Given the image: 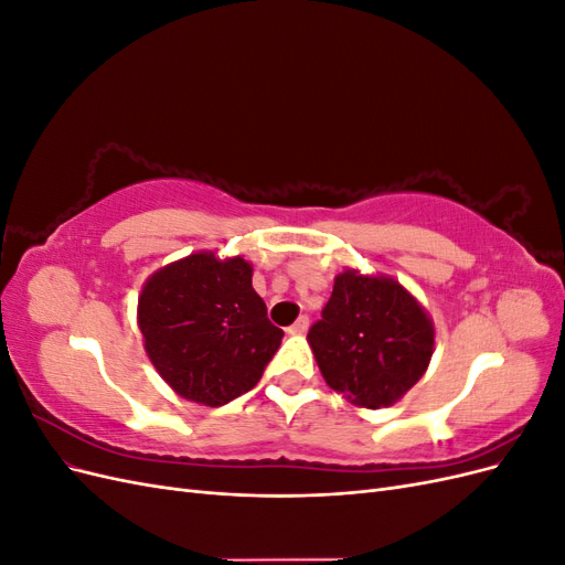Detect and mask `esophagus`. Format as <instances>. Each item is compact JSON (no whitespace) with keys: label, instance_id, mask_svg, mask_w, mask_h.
I'll use <instances>...</instances> for the list:
<instances>
[{"label":"esophagus","instance_id":"34e87169","mask_svg":"<svg viewBox=\"0 0 565 565\" xmlns=\"http://www.w3.org/2000/svg\"><path fill=\"white\" fill-rule=\"evenodd\" d=\"M306 330H309V316H301L295 324H289L287 328L289 334H303Z\"/></svg>","mask_w":565,"mask_h":565}]
</instances>
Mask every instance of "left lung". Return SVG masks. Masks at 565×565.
<instances>
[{
  "mask_svg": "<svg viewBox=\"0 0 565 565\" xmlns=\"http://www.w3.org/2000/svg\"><path fill=\"white\" fill-rule=\"evenodd\" d=\"M309 344L330 388L353 405L380 409L429 367L434 324L396 280L344 270L311 324Z\"/></svg>",
  "mask_w": 565,
  "mask_h": 565,
  "instance_id": "8db88e82",
  "label": "left lung"
}]
</instances>
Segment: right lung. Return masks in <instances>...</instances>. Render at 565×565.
I'll list each match as a JSON object with an SVG mask.
<instances>
[{
    "label": "right lung",
    "instance_id": "obj_1",
    "mask_svg": "<svg viewBox=\"0 0 565 565\" xmlns=\"http://www.w3.org/2000/svg\"><path fill=\"white\" fill-rule=\"evenodd\" d=\"M150 363L179 396L226 405L262 380L282 330L266 318L252 266L200 252L152 276L139 297Z\"/></svg>",
    "mask_w": 565,
    "mask_h": 565
}]
</instances>
